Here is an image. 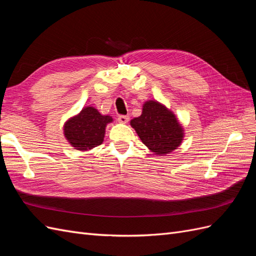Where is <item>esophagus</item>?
<instances>
[{"label": "esophagus", "instance_id": "esophagus-1", "mask_svg": "<svg viewBox=\"0 0 256 256\" xmlns=\"http://www.w3.org/2000/svg\"><path fill=\"white\" fill-rule=\"evenodd\" d=\"M118 120L120 124H127L129 122V116L128 115H120Z\"/></svg>", "mask_w": 256, "mask_h": 256}]
</instances>
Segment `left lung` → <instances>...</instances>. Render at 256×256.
Returning a JSON list of instances; mask_svg holds the SVG:
<instances>
[{
    "label": "left lung",
    "mask_w": 256,
    "mask_h": 256,
    "mask_svg": "<svg viewBox=\"0 0 256 256\" xmlns=\"http://www.w3.org/2000/svg\"><path fill=\"white\" fill-rule=\"evenodd\" d=\"M130 125L150 152L164 156L182 142L184 128L175 114L156 100L143 104L142 114L131 120Z\"/></svg>",
    "instance_id": "1"
}]
</instances>
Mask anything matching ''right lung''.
<instances>
[{"label": "right lung", "mask_w": 256, "mask_h": 256, "mask_svg": "<svg viewBox=\"0 0 256 256\" xmlns=\"http://www.w3.org/2000/svg\"><path fill=\"white\" fill-rule=\"evenodd\" d=\"M112 122L111 116L100 114L94 106H85L64 124V136L74 150L88 152L102 144L106 127Z\"/></svg>", "instance_id": "1"}]
</instances>
